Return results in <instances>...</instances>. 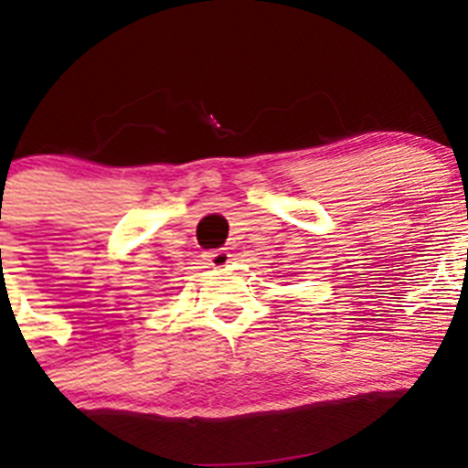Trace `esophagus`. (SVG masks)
<instances>
[{
	"label": "esophagus",
	"mask_w": 468,
	"mask_h": 468,
	"mask_svg": "<svg viewBox=\"0 0 468 468\" xmlns=\"http://www.w3.org/2000/svg\"><path fill=\"white\" fill-rule=\"evenodd\" d=\"M203 259L209 268L221 270V268H229V263L233 261V254H230V251H226V249H212V251H205Z\"/></svg>",
	"instance_id": "obj_1"
}]
</instances>
